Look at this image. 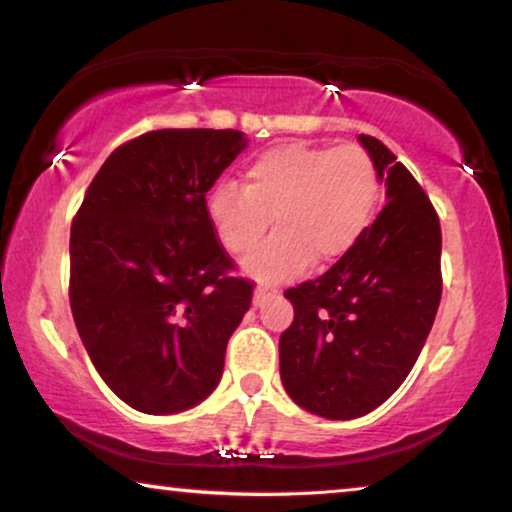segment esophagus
Here are the masks:
<instances>
[{"instance_id": "obj_1", "label": "esophagus", "mask_w": 512, "mask_h": 512, "mask_svg": "<svg viewBox=\"0 0 512 512\" xmlns=\"http://www.w3.org/2000/svg\"><path fill=\"white\" fill-rule=\"evenodd\" d=\"M271 294H273V290H269V287H262L259 285L257 290H255V297H253V304L259 308V306H264L266 301L271 299Z\"/></svg>"}]
</instances>
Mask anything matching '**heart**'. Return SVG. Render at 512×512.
I'll return each mask as SVG.
<instances>
[{"label": "heart", "instance_id": "obj_1", "mask_svg": "<svg viewBox=\"0 0 512 512\" xmlns=\"http://www.w3.org/2000/svg\"><path fill=\"white\" fill-rule=\"evenodd\" d=\"M380 201L378 167L357 143L313 146L280 143L255 155L246 183H222L208 197V220L220 246L232 255L248 253L266 229L276 234L243 266L253 276L280 283L299 276L315 259L318 266L345 257Z\"/></svg>", "mask_w": 512, "mask_h": 512}]
</instances>
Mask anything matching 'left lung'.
Returning a JSON list of instances; mask_svg holds the SVG:
<instances>
[{
  "instance_id": "left-lung-1",
  "label": "left lung",
  "mask_w": 512,
  "mask_h": 512,
  "mask_svg": "<svg viewBox=\"0 0 512 512\" xmlns=\"http://www.w3.org/2000/svg\"><path fill=\"white\" fill-rule=\"evenodd\" d=\"M387 204L348 255L285 290L280 380L294 403L329 420L378 408L413 369L441 301V222L413 174L376 136L359 134Z\"/></svg>"
}]
</instances>
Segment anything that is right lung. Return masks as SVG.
<instances>
[{
  "label": "right lung",
  "mask_w": 512,
  "mask_h": 512,
  "mask_svg": "<svg viewBox=\"0 0 512 512\" xmlns=\"http://www.w3.org/2000/svg\"><path fill=\"white\" fill-rule=\"evenodd\" d=\"M246 148L236 129H155L102 164L71 222L69 304L104 383L148 415L220 383L255 283L208 220L206 192Z\"/></svg>",
  "instance_id": "obj_1"
}]
</instances>
